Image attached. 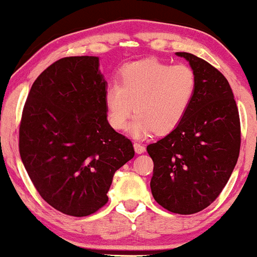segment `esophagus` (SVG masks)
<instances>
[{
	"label": "esophagus",
	"instance_id": "34e87169",
	"mask_svg": "<svg viewBox=\"0 0 257 257\" xmlns=\"http://www.w3.org/2000/svg\"><path fill=\"white\" fill-rule=\"evenodd\" d=\"M134 147H135V151H136V154H144L145 152V146H142L141 144H137V142H135L134 144Z\"/></svg>",
	"mask_w": 257,
	"mask_h": 257
}]
</instances>
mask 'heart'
Here are the masks:
<instances>
[{"mask_svg": "<svg viewBox=\"0 0 257 257\" xmlns=\"http://www.w3.org/2000/svg\"><path fill=\"white\" fill-rule=\"evenodd\" d=\"M120 80L111 82L103 93L106 116L111 127L121 131L135 111L130 134L137 139L176 128L196 91L192 68L156 58L127 63L121 68Z\"/></svg>", "mask_w": 257, "mask_h": 257, "instance_id": "1", "label": "heart"}]
</instances>
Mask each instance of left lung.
<instances>
[{
  "mask_svg": "<svg viewBox=\"0 0 257 257\" xmlns=\"http://www.w3.org/2000/svg\"><path fill=\"white\" fill-rule=\"evenodd\" d=\"M184 57L196 76V91L184 120L147 146L154 161L151 192L169 211L191 215L206 209L227 184L240 154V117L225 76L202 58Z\"/></svg>",
  "mask_w": 257,
  "mask_h": 257,
  "instance_id": "obj_1",
  "label": "left lung"
}]
</instances>
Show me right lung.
<instances>
[{
	"mask_svg": "<svg viewBox=\"0 0 257 257\" xmlns=\"http://www.w3.org/2000/svg\"><path fill=\"white\" fill-rule=\"evenodd\" d=\"M107 82L96 56L56 61L32 85L20 126V155L41 197L82 217L107 202L115 172L134 157L132 142L110 126Z\"/></svg>",
	"mask_w": 257,
	"mask_h": 257,
	"instance_id": "1",
	"label": "right lung"
}]
</instances>
